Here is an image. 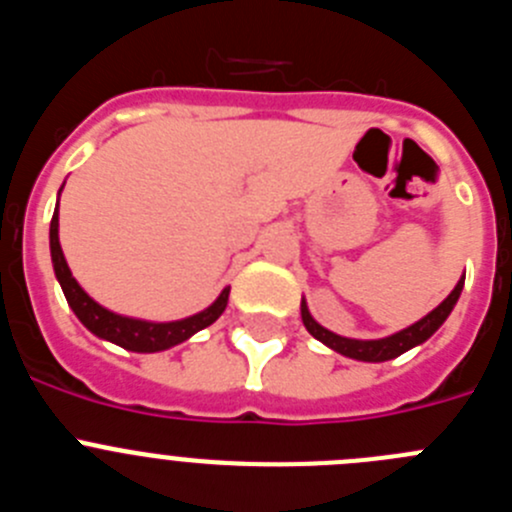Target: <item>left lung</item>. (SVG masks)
Masks as SVG:
<instances>
[{
	"instance_id": "obj_1",
	"label": "left lung",
	"mask_w": 512,
	"mask_h": 512,
	"mask_svg": "<svg viewBox=\"0 0 512 512\" xmlns=\"http://www.w3.org/2000/svg\"><path fill=\"white\" fill-rule=\"evenodd\" d=\"M461 289H464V277L456 282V287L451 289V295L446 297L436 310H431L425 318H420L418 323L408 325V328L400 330V333H392V336L387 338H377V341H356V338H343V336H336V333H330V330H325L318 320L312 318L305 300H302L300 305L302 323H305L307 333H310L312 338H318L320 343H325V346L338 351V354L348 356V359L374 361V364H377V361L395 359V356L405 354V351H410L413 346H420V343L428 341V338L441 328L443 320L451 315V310H454L456 300H459L461 295Z\"/></svg>"
}]
</instances>
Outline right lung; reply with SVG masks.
<instances>
[{
    "mask_svg": "<svg viewBox=\"0 0 512 512\" xmlns=\"http://www.w3.org/2000/svg\"><path fill=\"white\" fill-rule=\"evenodd\" d=\"M51 259L58 284H61L63 295H66V302H69L76 318L84 323V328L92 330L97 338L117 343V346L128 348V351H135V354H156V351H166V348L176 346V343L187 341L197 330L215 323L223 315L225 305H228L230 287H225L220 292V297L202 312L189 315L184 320H171V323H151V320L125 318V315H117V312L107 310L99 302H94L79 287V282L71 277L69 264L63 259L61 241H58V205L51 220Z\"/></svg>",
    "mask_w": 512,
    "mask_h": 512,
    "instance_id": "obj_1",
    "label": "right lung"
}]
</instances>
